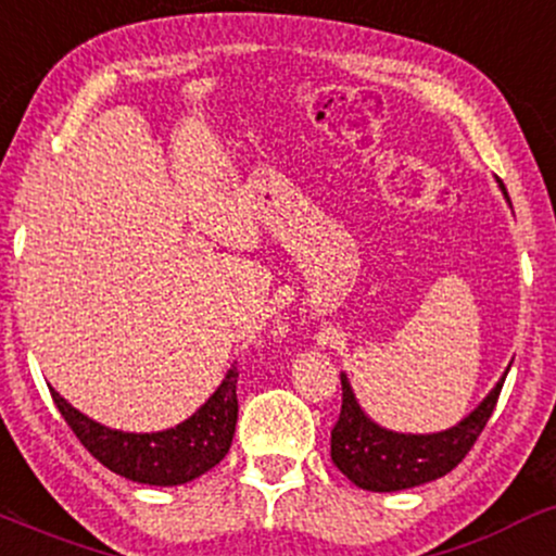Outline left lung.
I'll return each instance as SVG.
<instances>
[{
  "mask_svg": "<svg viewBox=\"0 0 556 556\" xmlns=\"http://www.w3.org/2000/svg\"><path fill=\"white\" fill-rule=\"evenodd\" d=\"M502 194L509 202L504 186ZM509 367L470 415H465L457 426L435 430V433H399V430L378 426L359 407L346 372H341L344 396H341L339 422L330 430V459L357 489L378 491V494L415 489V485L444 478L463 463L480 430L489 422Z\"/></svg>",
  "mask_w": 556,
  "mask_h": 556,
  "instance_id": "8db88e82",
  "label": "left lung"
}]
</instances>
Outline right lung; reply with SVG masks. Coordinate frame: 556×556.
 <instances>
[{
  "instance_id": "add662e5",
  "label": "right lung",
  "mask_w": 556,
  "mask_h": 556,
  "mask_svg": "<svg viewBox=\"0 0 556 556\" xmlns=\"http://www.w3.org/2000/svg\"><path fill=\"white\" fill-rule=\"evenodd\" d=\"M239 370L230 365L212 394L194 415L178 426L154 430V433H128L91 420L67 399L52 391L54 404L67 426L78 435L93 457L117 476L147 485H184L212 470L228 454L239 420L236 399Z\"/></svg>"
}]
</instances>
